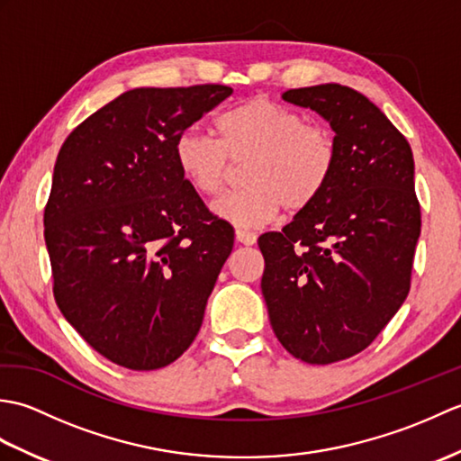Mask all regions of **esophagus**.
Wrapping results in <instances>:
<instances>
[{
	"mask_svg": "<svg viewBox=\"0 0 461 461\" xmlns=\"http://www.w3.org/2000/svg\"><path fill=\"white\" fill-rule=\"evenodd\" d=\"M236 238L240 243H243V246H253V243L258 241V236L249 230H236Z\"/></svg>",
	"mask_w": 461,
	"mask_h": 461,
	"instance_id": "obj_1",
	"label": "esophagus"
}]
</instances>
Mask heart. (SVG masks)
Instances as JSON below:
<instances>
[{"label":"heart","instance_id":"b5f03b06","mask_svg":"<svg viewBox=\"0 0 461 461\" xmlns=\"http://www.w3.org/2000/svg\"><path fill=\"white\" fill-rule=\"evenodd\" d=\"M218 139L185 131L174 146L182 178L200 195H218L233 164H243V190L213 203L218 218L240 228L271 221L285 205L305 210L325 192L337 168L339 146L327 126L267 96H253L215 119Z\"/></svg>","mask_w":461,"mask_h":461}]
</instances>
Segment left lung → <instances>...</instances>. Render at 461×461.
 <instances>
[{
  "label": "left lung",
  "mask_w": 461,
  "mask_h": 461,
  "mask_svg": "<svg viewBox=\"0 0 461 461\" xmlns=\"http://www.w3.org/2000/svg\"><path fill=\"white\" fill-rule=\"evenodd\" d=\"M281 96L330 122L339 160L315 202L259 238L261 293L281 345L309 365H330L365 350L408 297L422 225L412 149L350 86Z\"/></svg>",
  "instance_id": "left-lung-1"
}]
</instances>
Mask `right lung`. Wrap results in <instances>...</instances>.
<instances>
[{"instance_id": "right-lung-1", "label": "right lung", "mask_w": 461, "mask_h": 461, "mask_svg": "<svg viewBox=\"0 0 461 461\" xmlns=\"http://www.w3.org/2000/svg\"><path fill=\"white\" fill-rule=\"evenodd\" d=\"M231 93L225 85L126 91L59 150L43 213L53 295L114 365L162 368L202 327L233 228L182 178L174 146Z\"/></svg>"}]
</instances>
